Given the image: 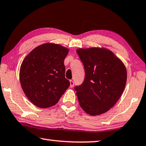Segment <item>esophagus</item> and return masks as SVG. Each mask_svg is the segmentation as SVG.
I'll return each mask as SVG.
<instances>
[{
    "label": "esophagus",
    "instance_id": "34e87169",
    "mask_svg": "<svg viewBox=\"0 0 146 146\" xmlns=\"http://www.w3.org/2000/svg\"><path fill=\"white\" fill-rule=\"evenodd\" d=\"M74 86V81H73V80H70V87H73Z\"/></svg>",
    "mask_w": 146,
    "mask_h": 146
}]
</instances>
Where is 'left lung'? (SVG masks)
Returning a JSON list of instances; mask_svg holds the SVG:
<instances>
[{
    "mask_svg": "<svg viewBox=\"0 0 146 146\" xmlns=\"http://www.w3.org/2000/svg\"><path fill=\"white\" fill-rule=\"evenodd\" d=\"M77 53L85 73L83 83L74 88L80 106L91 116L103 114L116 103L124 91L126 67L107 49H78Z\"/></svg>",
    "mask_w": 146,
    "mask_h": 146,
    "instance_id": "1",
    "label": "left lung"
}]
</instances>
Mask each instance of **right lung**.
Masks as SVG:
<instances>
[{
	"label": "right lung",
	"instance_id": "add662e5",
	"mask_svg": "<svg viewBox=\"0 0 146 146\" xmlns=\"http://www.w3.org/2000/svg\"><path fill=\"white\" fill-rule=\"evenodd\" d=\"M68 49L44 44L34 49L22 61L20 80L28 99L38 107H51L58 102L70 82L65 77L64 59Z\"/></svg>",
	"mask_w": 146,
	"mask_h": 146
}]
</instances>
